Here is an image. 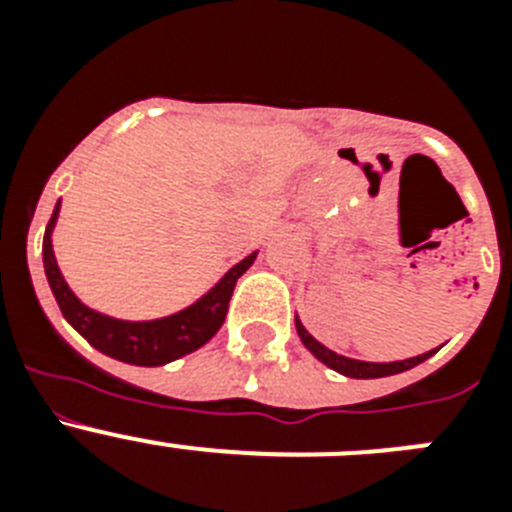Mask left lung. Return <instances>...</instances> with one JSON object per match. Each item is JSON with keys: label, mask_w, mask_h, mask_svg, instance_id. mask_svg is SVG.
Wrapping results in <instances>:
<instances>
[{"label": "left lung", "mask_w": 512, "mask_h": 512, "mask_svg": "<svg viewBox=\"0 0 512 512\" xmlns=\"http://www.w3.org/2000/svg\"><path fill=\"white\" fill-rule=\"evenodd\" d=\"M295 328L302 346H305L307 351L320 361V364H325L328 369H333V372L351 379H379V377H392V374L408 372V369H413V366L423 364L425 359H431L438 348H441L438 346L433 348V351H425V354H418L413 356V359H402V361H361V359H351V356L336 354V351H330V348L323 346L320 341H315V338L307 333V328L302 325V320L297 318V315H295Z\"/></svg>", "instance_id": "obj_1"}]
</instances>
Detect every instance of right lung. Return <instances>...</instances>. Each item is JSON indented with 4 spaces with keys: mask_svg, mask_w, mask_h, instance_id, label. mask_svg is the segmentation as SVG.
Here are the masks:
<instances>
[{
    "mask_svg": "<svg viewBox=\"0 0 512 512\" xmlns=\"http://www.w3.org/2000/svg\"><path fill=\"white\" fill-rule=\"evenodd\" d=\"M58 215H61V200L56 202L51 223L43 235V266L53 297L61 307L63 318L69 320V325L79 336L87 338L104 356L122 361V364L164 366L205 346L220 330L225 315H228L235 282L251 269V264L259 256V251L248 253L246 259L230 266L200 300H194L184 310L153 320L112 318L107 312L84 305L76 297L74 289L69 287V282L63 279L56 251H53V230H56Z\"/></svg>",
    "mask_w": 512,
    "mask_h": 512,
    "instance_id": "obj_1",
    "label": "right lung"
}]
</instances>
